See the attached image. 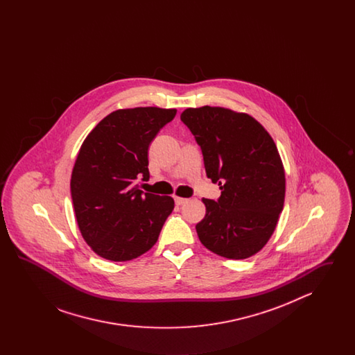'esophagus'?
<instances>
[{"label":"esophagus","mask_w":355,"mask_h":355,"mask_svg":"<svg viewBox=\"0 0 355 355\" xmlns=\"http://www.w3.org/2000/svg\"><path fill=\"white\" fill-rule=\"evenodd\" d=\"M174 201H175L177 205H184V203L187 202L189 200H187V198H182V197H175V198H174Z\"/></svg>","instance_id":"34e87169"}]
</instances>
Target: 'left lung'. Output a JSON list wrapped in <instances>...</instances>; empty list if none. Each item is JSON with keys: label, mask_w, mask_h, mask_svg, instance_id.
Returning <instances> with one entry per match:
<instances>
[{"label": "left lung", "mask_w": 355, "mask_h": 355, "mask_svg": "<svg viewBox=\"0 0 355 355\" xmlns=\"http://www.w3.org/2000/svg\"><path fill=\"white\" fill-rule=\"evenodd\" d=\"M181 121L220 189L218 201L202 200L200 241L229 259L252 257L270 239L285 202V170L272 138L252 116L225 107H189Z\"/></svg>", "instance_id": "8db88e82"}]
</instances>
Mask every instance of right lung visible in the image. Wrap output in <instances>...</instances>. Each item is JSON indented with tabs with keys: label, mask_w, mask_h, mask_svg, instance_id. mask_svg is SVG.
<instances>
[{
	"label": "right lung",
	"mask_w": 355,
	"mask_h": 355,
	"mask_svg": "<svg viewBox=\"0 0 355 355\" xmlns=\"http://www.w3.org/2000/svg\"><path fill=\"white\" fill-rule=\"evenodd\" d=\"M175 109H119L87 135L71 171L80 232L102 258L122 262L150 250L174 209L169 196L138 189L149 180L148 149Z\"/></svg>",
	"instance_id": "1"
}]
</instances>
